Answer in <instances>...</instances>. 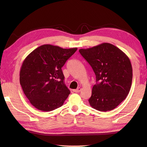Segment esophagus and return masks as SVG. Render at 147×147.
I'll return each mask as SVG.
<instances>
[{
	"label": "esophagus",
	"instance_id": "esophagus-1",
	"mask_svg": "<svg viewBox=\"0 0 147 147\" xmlns=\"http://www.w3.org/2000/svg\"><path fill=\"white\" fill-rule=\"evenodd\" d=\"M81 90H82V88H78L76 89V90H74L73 91L74 92H79L81 91Z\"/></svg>",
	"mask_w": 147,
	"mask_h": 147
}]
</instances>
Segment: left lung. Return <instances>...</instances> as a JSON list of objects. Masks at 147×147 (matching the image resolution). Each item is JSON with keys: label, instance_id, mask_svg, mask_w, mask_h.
<instances>
[{"label": "left lung", "instance_id": "left-lung-1", "mask_svg": "<svg viewBox=\"0 0 147 147\" xmlns=\"http://www.w3.org/2000/svg\"><path fill=\"white\" fill-rule=\"evenodd\" d=\"M79 52L90 64L96 82L88 101L93 109L107 112L115 109L126 98L132 80V68L127 55L109 43Z\"/></svg>", "mask_w": 147, "mask_h": 147}]
</instances>
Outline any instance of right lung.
<instances>
[{
    "mask_svg": "<svg viewBox=\"0 0 147 147\" xmlns=\"http://www.w3.org/2000/svg\"><path fill=\"white\" fill-rule=\"evenodd\" d=\"M77 50L43 45L31 52L21 65L20 82L30 104L50 112L60 107L70 93L64 82L62 67Z\"/></svg>",
    "mask_w": 147,
    "mask_h": 147,
    "instance_id": "obj_1",
    "label": "right lung"
}]
</instances>
